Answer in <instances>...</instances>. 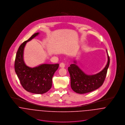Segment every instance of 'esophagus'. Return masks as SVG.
I'll return each instance as SVG.
<instances>
[{"label": "esophagus", "mask_w": 125, "mask_h": 125, "mask_svg": "<svg viewBox=\"0 0 125 125\" xmlns=\"http://www.w3.org/2000/svg\"><path fill=\"white\" fill-rule=\"evenodd\" d=\"M60 66L61 68H64V67H65V64L63 62H61L60 64Z\"/></svg>", "instance_id": "1"}]
</instances>
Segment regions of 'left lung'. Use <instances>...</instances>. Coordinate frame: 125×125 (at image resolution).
<instances>
[{
  "mask_svg": "<svg viewBox=\"0 0 125 125\" xmlns=\"http://www.w3.org/2000/svg\"><path fill=\"white\" fill-rule=\"evenodd\" d=\"M108 62L105 68L99 73L87 75L76 64V61L68 68L70 75L71 87L74 92L84 94L98 89L104 83L110 64V58L107 52Z\"/></svg>",
  "mask_w": 125,
  "mask_h": 125,
  "instance_id": "left-lung-1",
  "label": "left lung"
}]
</instances>
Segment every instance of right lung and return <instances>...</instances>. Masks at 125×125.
<instances>
[{
    "mask_svg": "<svg viewBox=\"0 0 125 125\" xmlns=\"http://www.w3.org/2000/svg\"><path fill=\"white\" fill-rule=\"evenodd\" d=\"M38 34L39 33L34 34L20 45L16 55L14 68L20 83L24 89L33 93L43 94L51 89L52 77L58 69L59 64H43L34 68L26 65L23 58L24 47L27 42Z\"/></svg>",
    "mask_w": 125,
    "mask_h": 125,
    "instance_id": "obj_1",
    "label": "right lung"
}]
</instances>
